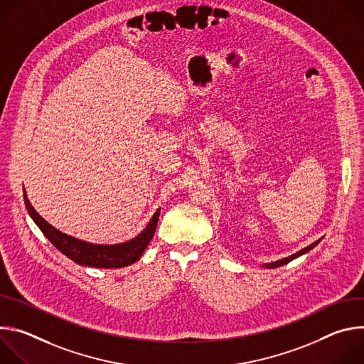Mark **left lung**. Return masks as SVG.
<instances>
[{
	"label": "left lung",
	"mask_w": 364,
	"mask_h": 364,
	"mask_svg": "<svg viewBox=\"0 0 364 364\" xmlns=\"http://www.w3.org/2000/svg\"><path fill=\"white\" fill-rule=\"evenodd\" d=\"M320 240L321 239H318V240H316L314 243H311L309 246H306V247H304V249H301L299 252H296V253H294V255H291V256H288V257H284V259H279V261H275V262H271V264H265L264 267L265 268H268V269H274V268H278V267H282V265H285V264H288V262H291V261H294V259H296L298 256H301V255H304V253H306V252H309L311 249L313 247H316L318 243H320Z\"/></svg>",
	"instance_id": "left-lung-1"
}]
</instances>
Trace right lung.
I'll list each match as a JSON object with an SVG mask.
<instances>
[{
  "instance_id": "1",
  "label": "right lung",
  "mask_w": 364,
  "mask_h": 364,
  "mask_svg": "<svg viewBox=\"0 0 364 364\" xmlns=\"http://www.w3.org/2000/svg\"><path fill=\"white\" fill-rule=\"evenodd\" d=\"M24 193V203L27 207V212L30 218L34 220V223L38 226V229L43 232V235L50 240L56 249H59L63 255H66L69 259L77 265L83 267H92V268H124L128 265H132L136 262L149 245L155 229H157L160 210L154 213L152 219L149 220L148 226L134 239L117 243V245H93L89 242H83L80 239H76L73 236H69L66 233H62L56 228L48 225L31 205L30 200L27 198V193L23 188Z\"/></svg>"
}]
</instances>
